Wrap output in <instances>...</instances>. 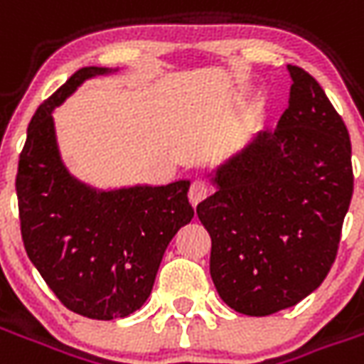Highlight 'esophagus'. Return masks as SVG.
<instances>
[{"mask_svg":"<svg viewBox=\"0 0 364 364\" xmlns=\"http://www.w3.org/2000/svg\"><path fill=\"white\" fill-rule=\"evenodd\" d=\"M206 197H208V185H206L205 181L197 179V181L191 183L189 200L193 203V205H198V203H200V200H205Z\"/></svg>","mask_w":364,"mask_h":364,"instance_id":"34e87169","label":"esophagus"}]
</instances>
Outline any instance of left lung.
<instances>
[{
    "label": "left lung",
    "mask_w": 364,
    "mask_h": 364,
    "mask_svg": "<svg viewBox=\"0 0 364 364\" xmlns=\"http://www.w3.org/2000/svg\"><path fill=\"white\" fill-rule=\"evenodd\" d=\"M290 97L274 130H261L213 173L198 203L213 240L210 277L245 316L298 304L333 265L353 197L351 140L320 83L290 66Z\"/></svg>",
    "instance_id": "8db88e82"
}]
</instances>
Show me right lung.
<instances>
[{
    "label": "right lung",
    "mask_w": 364,
    "mask_h": 364,
    "mask_svg": "<svg viewBox=\"0 0 364 364\" xmlns=\"http://www.w3.org/2000/svg\"><path fill=\"white\" fill-rule=\"evenodd\" d=\"M111 72L82 68L36 109L15 179L28 259L68 310L93 320L142 308L167 245L195 216L187 179L99 191L62 164L52 111L85 80Z\"/></svg>",
    "instance_id": "obj_1"
}]
</instances>
